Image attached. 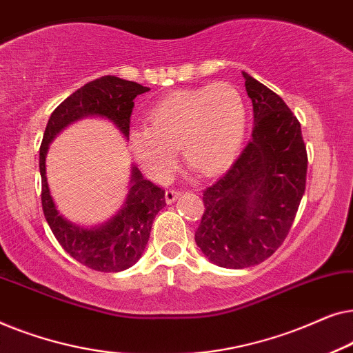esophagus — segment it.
Returning <instances> with one entry per match:
<instances>
[{
  "label": "esophagus",
  "instance_id": "1",
  "mask_svg": "<svg viewBox=\"0 0 353 353\" xmlns=\"http://www.w3.org/2000/svg\"><path fill=\"white\" fill-rule=\"evenodd\" d=\"M181 192L176 191V190H167L165 191V202L167 204H172V202H175L178 199V196H180Z\"/></svg>",
  "mask_w": 353,
  "mask_h": 353
}]
</instances>
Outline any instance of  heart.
Wrapping results in <instances>:
<instances>
[{
    "mask_svg": "<svg viewBox=\"0 0 353 353\" xmlns=\"http://www.w3.org/2000/svg\"><path fill=\"white\" fill-rule=\"evenodd\" d=\"M149 127L130 130V148L154 181H165L183 157L202 175L228 170L238 157L248 127L243 96L233 85L176 90L149 108Z\"/></svg>",
    "mask_w": 353,
    "mask_h": 353,
    "instance_id": "b5f03b06",
    "label": "heart"
}]
</instances>
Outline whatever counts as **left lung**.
<instances>
[{"label":"left lung","mask_w":353,"mask_h":353,"mask_svg":"<svg viewBox=\"0 0 353 353\" xmlns=\"http://www.w3.org/2000/svg\"><path fill=\"white\" fill-rule=\"evenodd\" d=\"M254 105L252 139L228 172L205 188L194 239L212 263L248 268L274 254L305 191L301 123L276 93L243 72Z\"/></svg>","instance_id":"obj_1"}]
</instances>
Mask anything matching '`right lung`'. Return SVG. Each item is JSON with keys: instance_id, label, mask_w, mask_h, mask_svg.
Returning <instances> with one entry per match:
<instances>
[{"instance_id": "right-lung-1", "label": "right lung", "mask_w": 353, "mask_h": 353, "mask_svg": "<svg viewBox=\"0 0 353 353\" xmlns=\"http://www.w3.org/2000/svg\"><path fill=\"white\" fill-rule=\"evenodd\" d=\"M146 91L148 86L137 81L114 75L101 77L62 101L51 114L43 134L40 146L43 214L62 249L77 262L96 272L117 273L138 262L151 234L152 221L157 212L165 207V190L144 180L141 172L132 167L130 190L122 209L104 225L85 228L64 219L56 209L46 180V152L50 143L67 125L93 115L114 122L128 138L133 99Z\"/></svg>"}]
</instances>
